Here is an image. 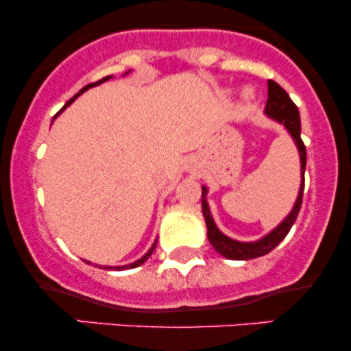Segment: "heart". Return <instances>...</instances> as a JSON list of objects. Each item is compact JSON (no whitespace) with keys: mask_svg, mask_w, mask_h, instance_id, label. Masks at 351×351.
<instances>
[{"mask_svg":"<svg viewBox=\"0 0 351 351\" xmlns=\"http://www.w3.org/2000/svg\"><path fill=\"white\" fill-rule=\"evenodd\" d=\"M251 95H252L251 88H244V90H243V97L244 99H249V97H251Z\"/></svg>","mask_w":351,"mask_h":351,"instance_id":"obj_1","label":"heart"}]
</instances>
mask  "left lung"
I'll return each mask as SVG.
<instances>
[{
  "label": "left lung",
  "mask_w": 351,
  "mask_h": 351,
  "mask_svg": "<svg viewBox=\"0 0 351 351\" xmlns=\"http://www.w3.org/2000/svg\"><path fill=\"white\" fill-rule=\"evenodd\" d=\"M267 88H269V97L265 102V115L271 117V119L277 120L285 127V130L291 134V136L295 142L297 148H299L300 155V173H302V183L299 189V196H297L295 204H293L292 211L289 213V216L284 221L272 229L267 236H264L263 239L254 241V243H241V241L231 239L226 234L219 231L216 226L215 219H213L211 211H209L206 195L208 189L203 186V195H201V206H203V216L206 221L208 228V239L211 243L213 247L216 249V252H219L221 256H224L226 259L232 261H249L256 259V257L265 256L272 251L274 247H277L282 239L289 234L291 228L295 223L297 216H299L300 206H302V196H304V175H305V163H307V152H305V145L300 138V115L299 108L295 104L292 102V99L289 97L287 92L282 88L279 84L274 82V80H267Z\"/></svg>",
  "instance_id": "obj_1"
}]
</instances>
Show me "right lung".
Returning a JSON list of instances; mask_svg holds the SVG:
<instances>
[{
	"label": "right lung",
	"instance_id": "1",
	"mask_svg": "<svg viewBox=\"0 0 351 351\" xmlns=\"http://www.w3.org/2000/svg\"><path fill=\"white\" fill-rule=\"evenodd\" d=\"M110 77H112V75H107V77L100 79V80H99V82H95V84H88V86H86V87H84V88H82V90H80V92H79V94H75V95H74V97H72V99L69 100V102H67V104H66V106H64V108H66L67 106H71V104H72V102H74V100H75V99H77V97H79V95H80V94H82V92H86V90H87V88H90V87H94V86H99V84L106 82V80H108V79H110ZM64 108H62V110H64ZM62 110H60V112H62ZM60 112H59V114H60ZM59 114H58V115H59ZM58 115H56V117H58ZM156 243H158V241H155V243H153V245H152V247H150V249H148V252H147V254H145V256H143V257H140V259H138V261H135V263H132V264H128V265H117V267H110V265H104V267H102V265H95V267H100V269H108V271H112V269H115V271H122V269H134V267H138V265H142V264L145 263V261H147V259H148V257H150V256H152V254H153V251H155V247H156ZM87 264H88V261H87Z\"/></svg>",
	"mask_w": 351,
	"mask_h": 351
}]
</instances>
